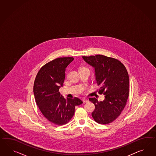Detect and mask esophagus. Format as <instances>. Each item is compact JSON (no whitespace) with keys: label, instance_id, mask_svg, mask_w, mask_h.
<instances>
[{"label":"esophagus","instance_id":"obj_1","mask_svg":"<svg viewBox=\"0 0 156 156\" xmlns=\"http://www.w3.org/2000/svg\"><path fill=\"white\" fill-rule=\"evenodd\" d=\"M83 102H88V101H89V100H88V99H86V98H83Z\"/></svg>","mask_w":156,"mask_h":156}]
</instances>
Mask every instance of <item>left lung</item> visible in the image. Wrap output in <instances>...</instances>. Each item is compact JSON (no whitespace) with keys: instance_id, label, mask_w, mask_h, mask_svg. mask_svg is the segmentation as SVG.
<instances>
[{"instance_id":"obj_1","label":"left lung","mask_w":156,"mask_h":156,"mask_svg":"<svg viewBox=\"0 0 156 156\" xmlns=\"http://www.w3.org/2000/svg\"><path fill=\"white\" fill-rule=\"evenodd\" d=\"M85 62L94 70V77L100 94H105L103 101L89 98L95 109L92 113L99 124H109L120 116L129 96V79L124 66L118 60L104 55L83 56Z\"/></svg>"}]
</instances>
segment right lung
Segmentation results:
<instances>
[{
    "instance_id": "1",
    "label": "right lung",
    "mask_w": 156,
    "mask_h": 156,
    "mask_svg": "<svg viewBox=\"0 0 156 156\" xmlns=\"http://www.w3.org/2000/svg\"><path fill=\"white\" fill-rule=\"evenodd\" d=\"M74 60L71 57L57 58L41 68L36 77L34 94L36 103L45 117L51 123H68L75 113L80 98H64L58 92L65 79L67 66Z\"/></svg>"
}]
</instances>
